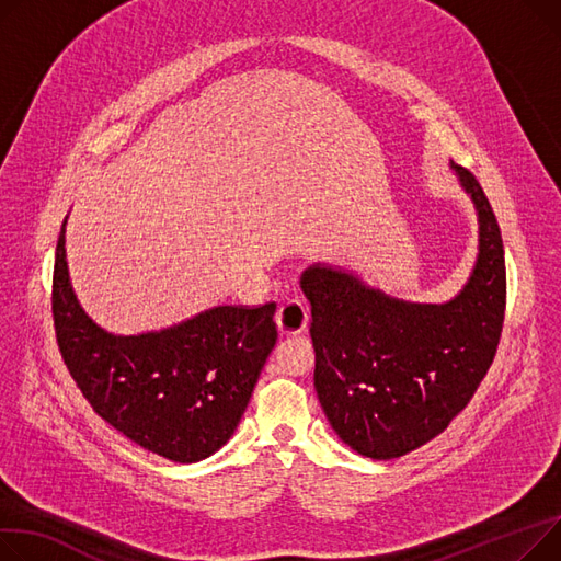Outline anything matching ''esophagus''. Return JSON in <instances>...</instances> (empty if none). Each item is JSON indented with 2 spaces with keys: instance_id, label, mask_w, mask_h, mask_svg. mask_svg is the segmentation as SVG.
I'll list each match as a JSON object with an SVG mask.
<instances>
[{
  "instance_id": "34e87169",
  "label": "esophagus",
  "mask_w": 561,
  "mask_h": 561,
  "mask_svg": "<svg viewBox=\"0 0 561 561\" xmlns=\"http://www.w3.org/2000/svg\"><path fill=\"white\" fill-rule=\"evenodd\" d=\"M275 318L282 333H302L309 324V307L302 300H288Z\"/></svg>"
}]
</instances>
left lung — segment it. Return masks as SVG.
<instances>
[{"label": "left lung", "mask_w": 561, "mask_h": 561, "mask_svg": "<svg viewBox=\"0 0 561 561\" xmlns=\"http://www.w3.org/2000/svg\"><path fill=\"white\" fill-rule=\"evenodd\" d=\"M478 211V259L444 305L403 302L356 275L316 264L300 286L311 302L313 383L339 437L392 460L439 435L471 401L496 356L505 318V252L482 186L451 162Z\"/></svg>", "instance_id": "obj_1"}]
</instances>
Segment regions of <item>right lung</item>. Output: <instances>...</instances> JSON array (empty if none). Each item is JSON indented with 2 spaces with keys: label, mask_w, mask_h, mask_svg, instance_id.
<instances>
[{
  "label": "right lung",
  "mask_w": 561,
  "mask_h": 561,
  "mask_svg": "<svg viewBox=\"0 0 561 561\" xmlns=\"http://www.w3.org/2000/svg\"><path fill=\"white\" fill-rule=\"evenodd\" d=\"M65 222L51 311L60 356L94 413L173 462H198L226 444L277 343V305L214 307L162 331L115 335L81 309L69 284Z\"/></svg>",
  "instance_id": "1"
}]
</instances>
